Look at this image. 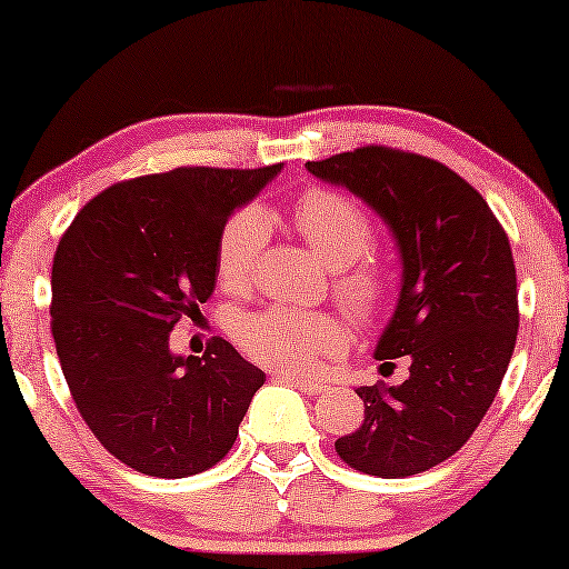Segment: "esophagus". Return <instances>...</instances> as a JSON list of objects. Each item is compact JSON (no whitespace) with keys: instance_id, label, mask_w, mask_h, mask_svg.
<instances>
[{"instance_id":"esophagus-1","label":"esophagus","mask_w":569,"mask_h":569,"mask_svg":"<svg viewBox=\"0 0 569 569\" xmlns=\"http://www.w3.org/2000/svg\"><path fill=\"white\" fill-rule=\"evenodd\" d=\"M279 380H284V383H290L298 388V391L308 393V396H321L329 391V386L321 383V380H300V378H292V376H277Z\"/></svg>"}]
</instances>
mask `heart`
<instances>
[{
	"mask_svg": "<svg viewBox=\"0 0 569 569\" xmlns=\"http://www.w3.org/2000/svg\"><path fill=\"white\" fill-rule=\"evenodd\" d=\"M295 230L333 269V295L355 321L372 323L391 306V271L368 248L376 238L372 217L360 201L333 189L300 193L290 209ZM267 222L259 209H238L222 224L214 246V277L224 292L251 287ZM238 347L263 368L308 372L318 360L345 347V329L331 313L292 308H263L240 318L232 329Z\"/></svg>",
	"mask_w": 569,
	"mask_h": 569,
	"instance_id": "obj_1",
	"label": "heart"
}]
</instances>
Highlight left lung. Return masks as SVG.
I'll use <instances>...</instances> for the list:
<instances>
[{
  "label": "left lung",
  "mask_w": 569,
  "mask_h": 569,
  "mask_svg": "<svg viewBox=\"0 0 569 569\" xmlns=\"http://www.w3.org/2000/svg\"><path fill=\"white\" fill-rule=\"evenodd\" d=\"M306 166L368 201L403 261L399 306L376 357L407 355L409 380L357 388L365 419L333 448L349 469L380 479L432 469L485 419L516 349L508 232L469 181L425 154L365 144Z\"/></svg>",
  "instance_id": "1"
}]
</instances>
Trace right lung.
<instances>
[{"mask_svg":"<svg viewBox=\"0 0 569 569\" xmlns=\"http://www.w3.org/2000/svg\"><path fill=\"white\" fill-rule=\"evenodd\" d=\"M282 166H183L119 181L84 204L51 267V333L74 407L108 453L183 479L230 453L267 376L212 337L201 357L170 331L214 292V246L236 207Z\"/></svg>","mask_w":569,"mask_h":569,"instance_id":"obj_1","label":"right lung"}]
</instances>
